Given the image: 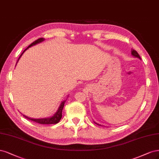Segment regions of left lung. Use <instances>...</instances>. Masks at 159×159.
<instances>
[{"instance_id": "left-lung-1", "label": "left lung", "mask_w": 159, "mask_h": 159, "mask_svg": "<svg viewBox=\"0 0 159 159\" xmlns=\"http://www.w3.org/2000/svg\"><path fill=\"white\" fill-rule=\"evenodd\" d=\"M131 54H132V55H134V57H137V58H139V59H141V57L139 56V53H138L135 50H134V49H132L131 50ZM96 124V123H95ZM97 125H99V124H97Z\"/></svg>"}]
</instances>
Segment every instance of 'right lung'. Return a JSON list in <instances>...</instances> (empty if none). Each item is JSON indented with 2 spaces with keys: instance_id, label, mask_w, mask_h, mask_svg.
Listing matches in <instances>:
<instances>
[{
  "instance_id": "add662e5",
  "label": "right lung",
  "mask_w": 159,
  "mask_h": 159,
  "mask_svg": "<svg viewBox=\"0 0 159 159\" xmlns=\"http://www.w3.org/2000/svg\"><path fill=\"white\" fill-rule=\"evenodd\" d=\"M43 40H44V38H39V39H38L37 40H35V42H34L33 43H32L31 44H30V45L28 46V47L24 51L23 53H24V52H25V51L28 48L31 47V46H32V45H35V44H37V43H38L42 42H43ZM23 53H22L21 55H20V56L19 57L18 61L19 60V59L20 58V57H21L22 55L23 54ZM65 102V101H63V102H61V105H60V106H59V109H58L57 111L56 112V113L54 114L53 116L49 117V118L32 119V118H30V117H26V116H24V115H23V116L25 117V118L29 120H31V121H34V122H35V123H38V124H44V125H45V124H57V123L59 122V121H60L61 119V117H62V110H63V107H64Z\"/></svg>"
}]
</instances>
